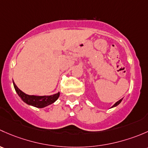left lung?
I'll return each instance as SVG.
<instances>
[{
  "instance_id": "obj_1",
  "label": "left lung",
  "mask_w": 148,
  "mask_h": 148,
  "mask_svg": "<svg viewBox=\"0 0 148 148\" xmlns=\"http://www.w3.org/2000/svg\"><path fill=\"white\" fill-rule=\"evenodd\" d=\"M123 98L120 99V100H118V102H116V103H115V104H114V105H113V106H112V107H111V108H114V107H116V106H118V105H119V104H120V103H121V102H122V100H123Z\"/></svg>"
}]
</instances>
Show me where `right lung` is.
Returning a JSON list of instances; mask_svg holds the SVG:
<instances>
[{
    "mask_svg": "<svg viewBox=\"0 0 148 148\" xmlns=\"http://www.w3.org/2000/svg\"><path fill=\"white\" fill-rule=\"evenodd\" d=\"M13 83L15 90H16V92H17L18 96L21 97V100L26 104L33 106V107L38 108L46 107V106L54 103L60 96V92H56V93L51 95H42V96L33 95H30L21 90L18 88L17 85L15 84L14 82H13Z\"/></svg>",
    "mask_w": 148,
    "mask_h": 148,
    "instance_id": "right-lung-1",
    "label": "right lung"
}]
</instances>
